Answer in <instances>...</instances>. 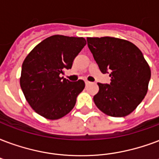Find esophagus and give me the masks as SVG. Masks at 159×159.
<instances>
[{
  "label": "esophagus",
  "instance_id": "esophagus-1",
  "mask_svg": "<svg viewBox=\"0 0 159 159\" xmlns=\"http://www.w3.org/2000/svg\"><path fill=\"white\" fill-rule=\"evenodd\" d=\"M85 84H86V86H88V85L91 84V82L89 81H85Z\"/></svg>",
  "mask_w": 159,
  "mask_h": 159
}]
</instances>
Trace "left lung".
I'll list each match as a JSON object with an SVG mask.
<instances>
[{"label": "left lung", "instance_id": "obj_1", "mask_svg": "<svg viewBox=\"0 0 159 159\" xmlns=\"http://www.w3.org/2000/svg\"><path fill=\"white\" fill-rule=\"evenodd\" d=\"M88 48L109 84L98 83L93 101L99 110L115 117L133 112L146 96L151 70L143 53L132 42L119 38L88 37Z\"/></svg>", "mask_w": 159, "mask_h": 159}]
</instances>
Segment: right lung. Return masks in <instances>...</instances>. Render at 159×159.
Returning <instances> with one entry per match:
<instances>
[{
	"instance_id": "add662e5",
	"label": "right lung",
	"mask_w": 159,
	"mask_h": 159,
	"mask_svg": "<svg viewBox=\"0 0 159 159\" xmlns=\"http://www.w3.org/2000/svg\"><path fill=\"white\" fill-rule=\"evenodd\" d=\"M85 45L83 37L54 35L36 45L25 58L20 85L36 113L56 120L74 107L85 82L82 80L71 82L60 75L71 68L73 60Z\"/></svg>"
}]
</instances>
